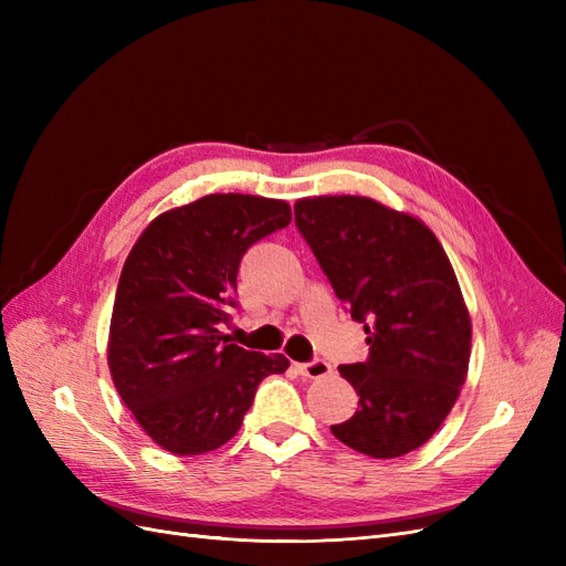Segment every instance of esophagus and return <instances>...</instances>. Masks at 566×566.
Masks as SVG:
<instances>
[{"label":"esophagus","mask_w":566,"mask_h":566,"mask_svg":"<svg viewBox=\"0 0 566 566\" xmlns=\"http://www.w3.org/2000/svg\"><path fill=\"white\" fill-rule=\"evenodd\" d=\"M297 368L302 375H306V378H312V380H321V378H325V375L333 373L331 364L323 361V358H314V361H310V364H300Z\"/></svg>","instance_id":"esophagus-1"}]
</instances>
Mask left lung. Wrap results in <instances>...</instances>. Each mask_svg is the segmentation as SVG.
I'll return each instance as SVG.
<instances>
[{
	"mask_svg": "<svg viewBox=\"0 0 566 566\" xmlns=\"http://www.w3.org/2000/svg\"><path fill=\"white\" fill-rule=\"evenodd\" d=\"M295 221L370 345L368 361L339 366L358 408L331 432L370 458L420 449L470 366L472 321L447 252L424 221L366 196L300 198Z\"/></svg>",
	"mask_w": 566,
	"mask_h": 566,
	"instance_id": "8db88e82",
	"label": "left lung"
}]
</instances>
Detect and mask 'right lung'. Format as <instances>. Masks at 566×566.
<instances>
[{
  "label": "right lung",
  "mask_w": 566,
  "mask_h": 566,
  "mask_svg": "<svg viewBox=\"0 0 566 566\" xmlns=\"http://www.w3.org/2000/svg\"><path fill=\"white\" fill-rule=\"evenodd\" d=\"M285 200L210 193L158 214L117 283L108 368L142 430L175 455L214 451L241 430L283 354H260L221 335L238 264L250 245L290 224Z\"/></svg>",
  "instance_id": "right-lung-1"
}]
</instances>
